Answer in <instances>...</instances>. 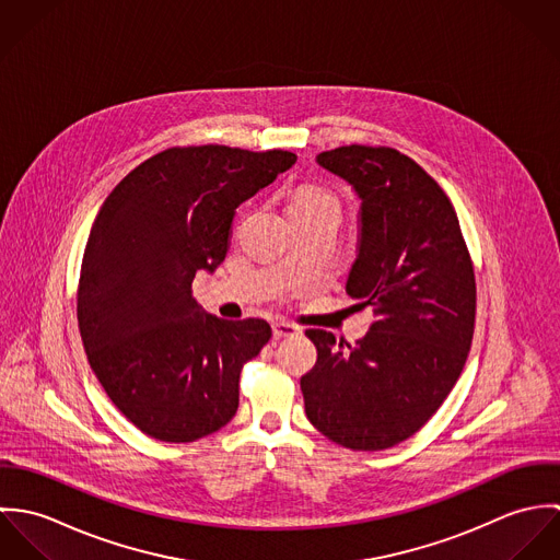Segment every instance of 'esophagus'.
<instances>
[{"mask_svg": "<svg viewBox=\"0 0 560 560\" xmlns=\"http://www.w3.org/2000/svg\"><path fill=\"white\" fill-rule=\"evenodd\" d=\"M271 327H273V336L276 338H287V336L300 334V327L293 325V323H287V320H276Z\"/></svg>", "mask_w": 560, "mask_h": 560, "instance_id": "34e87169", "label": "esophagus"}]
</instances>
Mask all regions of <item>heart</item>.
Masks as SVG:
<instances>
[{
	"label": "heart",
	"instance_id": "obj_1",
	"mask_svg": "<svg viewBox=\"0 0 560 560\" xmlns=\"http://www.w3.org/2000/svg\"><path fill=\"white\" fill-rule=\"evenodd\" d=\"M317 207L338 209V198L331 191L317 187V185H304V187H300L293 194L289 211H295V209H317Z\"/></svg>",
	"mask_w": 560,
	"mask_h": 560
}]
</instances>
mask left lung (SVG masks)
<instances>
[{
	"label": "left lung",
	"instance_id": "left-lung-1",
	"mask_svg": "<svg viewBox=\"0 0 560 560\" xmlns=\"http://www.w3.org/2000/svg\"><path fill=\"white\" fill-rule=\"evenodd\" d=\"M317 163L360 198L345 289L375 320L347 349L331 331H306L317 347L300 382L306 416L345 448L384 451L413 435L457 384L475 334V269L448 196L416 161L351 144Z\"/></svg>",
	"mask_w": 560,
	"mask_h": 560
}]
</instances>
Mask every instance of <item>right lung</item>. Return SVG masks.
Segmentation results:
<instances>
[{
	"label": "right lung",
	"instance_id": "right-lung-1",
	"mask_svg": "<svg viewBox=\"0 0 560 560\" xmlns=\"http://www.w3.org/2000/svg\"><path fill=\"white\" fill-rule=\"evenodd\" d=\"M295 161L289 151L167 149L105 198L81 260L78 320L96 380L142 433L194 442L237 413L241 369L271 327L205 313L191 282L226 258L241 202Z\"/></svg>",
	"mask_w": 560,
	"mask_h": 560
}]
</instances>
